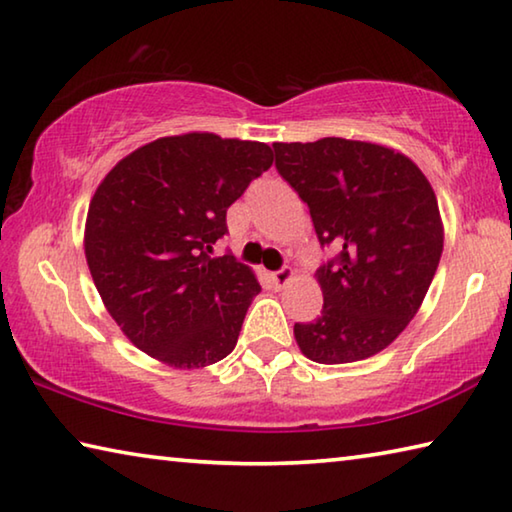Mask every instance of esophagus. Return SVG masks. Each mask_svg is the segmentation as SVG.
<instances>
[{
    "label": "esophagus",
    "instance_id": "1",
    "mask_svg": "<svg viewBox=\"0 0 512 512\" xmlns=\"http://www.w3.org/2000/svg\"><path fill=\"white\" fill-rule=\"evenodd\" d=\"M293 277V271L289 266H282V268H277V271H273L271 273V282H273V287L275 289H282L284 284H287L289 280Z\"/></svg>",
    "mask_w": 512,
    "mask_h": 512
}]
</instances>
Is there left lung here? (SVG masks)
I'll return each instance as SVG.
<instances>
[{"instance_id": "1", "label": "left lung", "mask_w": 512, "mask_h": 512, "mask_svg": "<svg viewBox=\"0 0 512 512\" xmlns=\"http://www.w3.org/2000/svg\"><path fill=\"white\" fill-rule=\"evenodd\" d=\"M277 173L307 203L334 255L318 268L323 309L293 334L316 363L368 359L418 314L443 255V223L424 173L386 146L323 137L273 144Z\"/></svg>"}]
</instances>
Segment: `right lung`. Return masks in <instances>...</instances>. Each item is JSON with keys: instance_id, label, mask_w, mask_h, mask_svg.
I'll return each mask as SVG.
<instances>
[{"instance_id": "add662e5", "label": "right lung", "mask_w": 512, "mask_h": 512, "mask_svg": "<svg viewBox=\"0 0 512 512\" xmlns=\"http://www.w3.org/2000/svg\"><path fill=\"white\" fill-rule=\"evenodd\" d=\"M271 164L264 142L189 133L142 146L103 178L85 257L103 305L142 352L203 368L235 350L262 287L230 253H210L228 207Z\"/></svg>"}]
</instances>
